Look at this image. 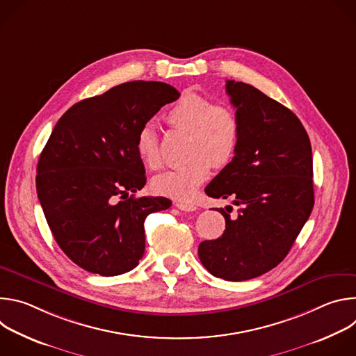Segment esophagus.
<instances>
[{"label": "esophagus", "instance_id": "esophagus-1", "mask_svg": "<svg viewBox=\"0 0 356 356\" xmlns=\"http://www.w3.org/2000/svg\"><path fill=\"white\" fill-rule=\"evenodd\" d=\"M176 207L181 211H195L197 210V207L194 204H188V202H184V201H177Z\"/></svg>", "mask_w": 356, "mask_h": 356}]
</instances>
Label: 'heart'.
<instances>
[{"mask_svg": "<svg viewBox=\"0 0 356 356\" xmlns=\"http://www.w3.org/2000/svg\"><path fill=\"white\" fill-rule=\"evenodd\" d=\"M166 121L187 132L184 163L154 179V190L177 200H188L204 181L211 169L227 166L235 156L241 140V122L236 113L225 104L200 94H183L166 114ZM136 152L149 169H159L162 158L155 129L143 125L136 138Z\"/></svg>", "mask_w": 356, "mask_h": 356, "instance_id": "heart-1", "label": "heart"}]
</instances>
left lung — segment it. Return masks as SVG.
<instances>
[{"label": "left lung", "instance_id": "obj_1", "mask_svg": "<svg viewBox=\"0 0 356 356\" xmlns=\"http://www.w3.org/2000/svg\"><path fill=\"white\" fill-rule=\"evenodd\" d=\"M227 94L241 122L234 159L206 187L213 198L232 197L241 209H217L222 236L198 245L213 276L228 282L258 277L291 249L314 206L313 154L300 120L258 88L227 80Z\"/></svg>", "mask_w": 356, "mask_h": 356}]
</instances>
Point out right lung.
Wrapping results in <instances>:
<instances>
[{
  "label": "right lung",
  "instance_id": "obj_1",
  "mask_svg": "<svg viewBox=\"0 0 356 356\" xmlns=\"http://www.w3.org/2000/svg\"><path fill=\"white\" fill-rule=\"evenodd\" d=\"M180 92L161 81H128L70 107L38 162L36 191L66 255L87 272L117 276L145 252V218L168 210L166 197H139L146 183L139 129Z\"/></svg>",
  "mask_w": 356,
  "mask_h": 356
}]
</instances>
